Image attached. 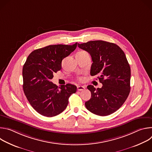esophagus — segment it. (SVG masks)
Masks as SVG:
<instances>
[{
  "instance_id": "34e87169",
  "label": "esophagus",
  "mask_w": 152,
  "mask_h": 152,
  "mask_svg": "<svg viewBox=\"0 0 152 152\" xmlns=\"http://www.w3.org/2000/svg\"><path fill=\"white\" fill-rule=\"evenodd\" d=\"M77 90L78 91H82L83 90H85V87L84 86H81V85H79L77 86Z\"/></svg>"
}]
</instances>
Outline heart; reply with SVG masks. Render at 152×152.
<instances>
[{
	"mask_svg": "<svg viewBox=\"0 0 152 152\" xmlns=\"http://www.w3.org/2000/svg\"><path fill=\"white\" fill-rule=\"evenodd\" d=\"M82 52H84V51H82ZM80 80H82V78H80Z\"/></svg>",
	"mask_w": 152,
	"mask_h": 152,
	"instance_id": "obj_1",
	"label": "heart"
}]
</instances>
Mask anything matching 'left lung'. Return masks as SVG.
Here are the masks:
<instances>
[{
	"label": "left lung",
	"instance_id": "obj_1",
	"mask_svg": "<svg viewBox=\"0 0 152 152\" xmlns=\"http://www.w3.org/2000/svg\"><path fill=\"white\" fill-rule=\"evenodd\" d=\"M93 61L90 74L103 84L101 88L88 85L91 99L85 104L89 111L100 116L110 115L123 105L131 90V68L124 52L114 43L102 40L79 44Z\"/></svg>",
	"mask_w": 152,
	"mask_h": 152
}]
</instances>
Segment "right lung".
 <instances>
[{
    "instance_id": "1",
    "label": "right lung",
    "mask_w": 152,
    "mask_h": 152,
    "mask_svg": "<svg viewBox=\"0 0 152 152\" xmlns=\"http://www.w3.org/2000/svg\"><path fill=\"white\" fill-rule=\"evenodd\" d=\"M73 45H50L34 50L28 56L23 67V88L34 109L39 114L52 117L64 111L70 96L76 92L72 84L58 86L51 82L53 73L61 69L64 58L73 52Z\"/></svg>"
}]
</instances>
